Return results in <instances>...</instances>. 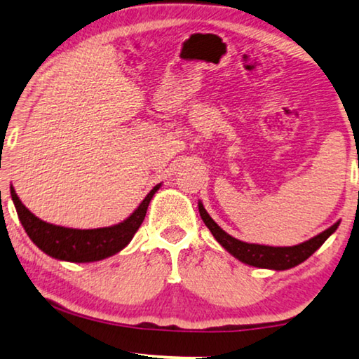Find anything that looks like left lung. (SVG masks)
<instances>
[{"label": "left lung", "instance_id": "left-lung-1", "mask_svg": "<svg viewBox=\"0 0 359 359\" xmlns=\"http://www.w3.org/2000/svg\"><path fill=\"white\" fill-rule=\"evenodd\" d=\"M198 213H201L203 223H205L207 228L210 229L215 239H217L231 255L236 257L237 260H241L245 264H250V266L268 268L274 269V271H283V269L294 268L297 264L305 262L308 257H311L313 253L326 242L330 234L335 233V229H337L340 224L337 222L326 231H323L321 234L314 236L313 239L302 242L299 245L271 247L260 244H247V242H242L239 239H236V237L229 236L226 231H223L213 222V218L207 213L205 208H203L202 202H198Z\"/></svg>", "mask_w": 359, "mask_h": 359}]
</instances>
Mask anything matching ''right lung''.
<instances>
[{
    "instance_id": "right-lung-1",
    "label": "right lung",
    "mask_w": 359,
    "mask_h": 359,
    "mask_svg": "<svg viewBox=\"0 0 359 359\" xmlns=\"http://www.w3.org/2000/svg\"><path fill=\"white\" fill-rule=\"evenodd\" d=\"M161 186L162 184L154 186V189L144 197L140 207L125 222L109 226V228L97 229H74L46 223L35 217L20 202L13 186H11V197H13L18 217L22 226H24L27 236L30 237L38 249L49 257L57 258V260L90 263L112 257L130 244L135 233L140 229L141 223L144 222L149 202H151V198Z\"/></svg>"
}]
</instances>
